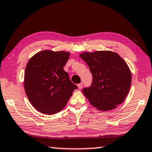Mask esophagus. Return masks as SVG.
<instances>
[{"label":"esophagus","mask_w":152,"mask_h":152,"mask_svg":"<svg viewBox=\"0 0 152 152\" xmlns=\"http://www.w3.org/2000/svg\"><path fill=\"white\" fill-rule=\"evenodd\" d=\"M77 87H78V88L79 89H81L83 88V83H79V84L77 85Z\"/></svg>","instance_id":"esophagus-1"}]
</instances>
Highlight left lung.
Listing matches in <instances>:
<instances>
[{
	"mask_svg": "<svg viewBox=\"0 0 152 152\" xmlns=\"http://www.w3.org/2000/svg\"><path fill=\"white\" fill-rule=\"evenodd\" d=\"M80 56L92 75L91 86L82 90L92 106L107 111L124 102L132 82L131 71L124 59L110 50L83 52Z\"/></svg>",
	"mask_w": 152,
	"mask_h": 152,
	"instance_id": "obj_1",
	"label": "left lung"
}]
</instances>
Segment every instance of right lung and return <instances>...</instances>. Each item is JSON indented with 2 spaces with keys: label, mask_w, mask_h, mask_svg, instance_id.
Here are the masks:
<instances>
[{
  "label": "right lung",
  "mask_w": 152,
  "mask_h": 152,
  "mask_svg": "<svg viewBox=\"0 0 152 152\" xmlns=\"http://www.w3.org/2000/svg\"><path fill=\"white\" fill-rule=\"evenodd\" d=\"M69 57V52L45 50L28 60L24 86L30 103L39 113L48 115L59 113L77 88L63 69Z\"/></svg>",
  "instance_id": "right-lung-1"
}]
</instances>
